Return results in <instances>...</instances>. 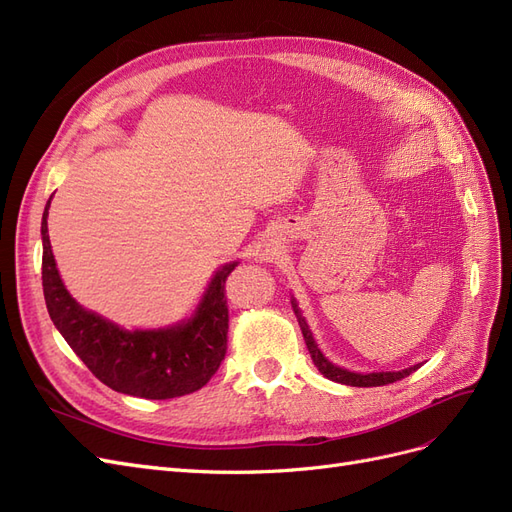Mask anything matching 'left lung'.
Segmentation results:
<instances>
[{
	"label": "left lung",
	"mask_w": 512,
	"mask_h": 512,
	"mask_svg": "<svg viewBox=\"0 0 512 512\" xmlns=\"http://www.w3.org/2000/svg\"><path fill=\"white\" fill-rule=\"evenodd\" d=\"M291 306H293V312L295 317H298V323H300V329L304 334V340H306V346H308V353L312 357V361H315V366L319 368V372L329 378V381H336V383H342V385H351V387H381V385H389V383H395V381H402L404 376L412 374L417 366H410L406 370H400V372H370V374H361V372H351V370H344L336 364H332L329 361L321 349L319 344L315 342V338H312V332L310 327L306 323V319L302 317V310L298 306V302H295V298H291Z\"/></svg>",
	"instance_id": "left-lung-1"
}]
</instances>
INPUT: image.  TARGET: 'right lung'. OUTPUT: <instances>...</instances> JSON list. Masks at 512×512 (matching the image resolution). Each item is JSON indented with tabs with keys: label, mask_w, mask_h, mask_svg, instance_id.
Returning <instances> with one entry per match:
<instances>
[{
	"label": "right lung",
	"mask_w": 512,
	"mask_h": 512,
	"mask_svg": "<svg viewBox=\"0 0 512 512\" xmlns=\"http://www.w3.org/2000/svg\"><path fill=\"white\" fill-rule=\"evenodd\" d=\"M42 214V287L48 315L72 351L104 385L144 400H170L202 389L227 351L225 280L238 261L214 272L195 315L161 329H123L82 308L65 289Z\"/></svg>",
	"instance_id": "1"
}]
</instances>
